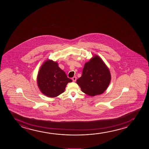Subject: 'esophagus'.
<instances>
[{"label": "esophagus", "mask_w": 149, "mask_h": 149, "mask_svg": "<svg viewBox=\"0 0 149 149\" xmlns=\"http://www.w3.org/2000/svg\"><path fill=\"white\" fill-rule=\"evenodd\" d=\"M76 77L75 76H74L72 78V80H73V81L75 82L76 81Z\"/></svg>", "instance_id": "obj_1"}]
</instances>
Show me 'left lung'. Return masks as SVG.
Returning <instances> with one entry per match:
<instances>
[{
    "mask_svg": "<svg viewBox=\"0 0 149 149\" xmlns=\"http://www.w3.org/2000/svg\"><path fill=\"white\" fill-rule=\"evenodd\" d=\"M110 72L102 59L95 56L85 63L82 76L76 82L82 92L89 96L100 95L105 92L110 84Z\"/></svg>",
    "mask_w": 149,
    "mask_h": 149,
    "instance_id": "left-lung-1",
    "label": "left lung"
}]
</instances>
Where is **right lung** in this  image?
Listing matches in <instances>:
<instances>
[{"instance_id": "1", "label": "right lung", "mask_w": 149, "mask_h": 149, "mask_svg": "<svg viewBox=\"0 0 149 149\" xmlns=\"http://www.w3.org/2000/svg\"><path fill=\"white\" fill-rule=\"evenodd\" d=\"M72 81L57 63L51 60L45 61L42 65L37 78L38 86L41 92L51 98L62 94L68 83Z\"/></svg>"}]
</instances>
